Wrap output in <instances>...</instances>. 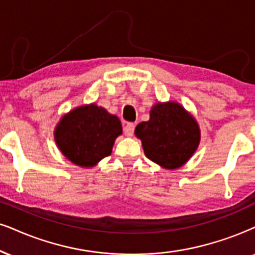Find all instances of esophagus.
<instances>
[{"mask_svg": "<svg viewBox=\"0 0 255 255\" xmlns=\"http://www.w3.org/2000/svg\"><path fill=\"white\" fill-rule=\"evenodd\" d=\"M133 131H134V124H132V123H128V124L124 127V133L127 137H132Z\"/></svg>", "mask_w": 255, "mask_h": 255, "instance_id": "esophagus-1", "label": "esophagus"}]
</instances>
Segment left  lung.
<instances>
[{
	"instance_id": "left-lung-1",
	"label": "left lung",
	"mask_w": 255,
	"mask_h": 255,
	"mask_svg": "<svg viewBox=\"0 0 255 255\" xmlns=\"http://www.w3.org/2000/svg\"><path fill=\"white\" fill-rule=\"evenodd\" d=\"M150 161L166 170L183 166L199 147V123L180 103H156L150 110V119L134 128Z\"/></svg>"
}]
</instances>
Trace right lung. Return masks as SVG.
<instances>
[{
	"label": "right lung",
	"instance_id": "obj_1",
	"mask_svg": "<svg viewBox=\"0 0 255 255\" xmlns=\"http://www.w3.org/2000/svg\"><path fill=\"white\" fill-rule=\"evenodd\" d=\"M122 123L96 104L74 108L61 117L54 130L56 146L73 164L92 168L111 155Z\"/></svg>",
	"mask_w": 255,
	"mask_h": 255
}]
</instances>
